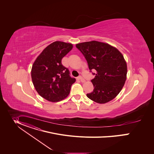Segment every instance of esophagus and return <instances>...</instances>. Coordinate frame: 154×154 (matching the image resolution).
<instances>
[{
    "label": "esophagus",
    "mask_w": 154,
    "mask_h": 154,
    "mask_svg": "<svg viewBox=\"0 0 154 154\" xmlns=\"http://www.w3.org/2000/svg\"><path fill=\"white\" fill-rule=\"evenodd\" d=\"M78 79L81 81V82H85V80L81 76H78Z\"/></svg>",
    "instance_id": "obj_1"
}]
</instances>
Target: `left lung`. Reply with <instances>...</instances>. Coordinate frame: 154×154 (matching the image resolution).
I'll return each instance as SVG.
<instances>
[{"label":"left lung","mask_w":154,"mask_h":154,"mask_svg":"<svg viewBox=\"0 0 154 154\" xmlns=\"http://www.w3.org/2000/svg\"><path fill=\"white\" fill-rule=\"evenodd\" d=\"M76 48L83 54L90 72L94 89L87 94L90 100L100 104L114 99L121 91L126 80L127 64L122 54L110 44L97 41L79 43Z\"/></svg>","instance_id":"obj_1"}]
</instances>
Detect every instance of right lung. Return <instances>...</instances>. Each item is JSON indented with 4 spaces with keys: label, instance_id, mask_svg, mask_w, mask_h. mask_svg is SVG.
<instances>
[{
    "label": "right lung",
    "instance_id": "1",
    "mask_svg": "<svg viewBox=\"0 0 154 154\" xmlns=\"http://www.w3.org/2000/svg\"><path fill=\"white\" fill-rule=\"evenodd\" d=\"M73 45L55 42L48 45L35 60L31 69L34 86L38 94L51 102H58L70 93L75 78L70 76L67 68L62 64V58Z\"/></svg>",
    "mask_w": 154,
    "mask_h": 154
}]
</instances>
